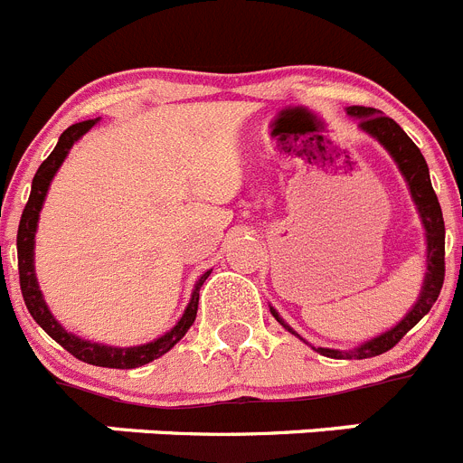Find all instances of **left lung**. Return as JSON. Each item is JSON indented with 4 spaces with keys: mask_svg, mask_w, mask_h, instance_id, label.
I'll return each mask as SVG.
<instances>
[{
    "mask_svg": "<svg viewBox=\"0 0 463 463\" xmlns=\"http://www.w3.org/2000/svg\"><path fill=\"white\" fill-rule=\"evenodd\" d=\"M347 116H353L359 120V129L373 137L375 141L383 146L387 153L394 157L396 166H399L401 175L406 178L408 187H411L412 202H415L420 218H422L424 232H427V276H424L422 289L417 297V304L408 310V315L394 329L384 331L380 336L371 338V341L362 343L354 350H331V347H315L317 353L325 354L331 359H369L378 357V354L387 353L401 338L406 336L408 331L422 320L424 315L431 310V306L439 298L440 288L445 280V222H443V211H440L439 196L431 187V178H429V166L424 162L422 153L417 148L415 143L411 141L403 129L396 125L392 118L383 116L380 110L369 109V106H347ZM271 315L280 322L289 334L298 336L297 331L282 320L276 308H271ZM301 338V336H298ZM304 341V338H301Z\"/></svg>",
    "mask_w": 463,
    "mask_h": 463,
    "instance_id": "obj_1",
    "label": "left lung"
}]
</instances>
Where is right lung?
<instances>
[{
  "label": "right lung",
  "mask_w": 463,
  "mask_h": 463,
  "mask_svg": "<svg viewBox=\"0 0 463 463\" xmlns=\"http://www.w3.org/2000/svg\"><path fill=\"white\" fill-rule=\"evenodd\" d=\"M97 125V120H83L71 125L69 129H64L60 141H57L55 150L43 159V165L39 166V171L34 174V181H32V192L30 199H27V206L23 211V218L18 224V273H20V292H23L24 306L30 310V315L36 320V325L46 331L52 341H57L60 345L71 353L73 357L80 359L85 364H92V366H106V369H137L143 364H150L153 359L162 357L165 353H169L175 343L181 341L187 334V329L192 326L196 317V306H199V289L206 282V278L211 276V271L203 273L194 285V292H192L190 304H187L185 313L171 331H166L165 336L155 338L153 343H146V345H134V347H113V345H101V343H90L79 338L76 334L64 329L60 322L52 317V313L48 310L46 301H43V294L39 289V282H36L34 273V234H36V222H39V213L43 202H46V192L51 187L52 175L57 174V169L62 166L64 157L69 155L71 146L83 137L85 132H90L92 127Z\"/></svg>",
  "instance_id": "right-lung-1"
}]
</instances>
